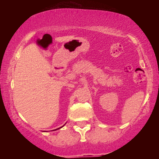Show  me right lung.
Segmentation results:
<instances>
[{
  "mask_svg": "<svg viewBox=\"0 0 159 159\" xmlns=\"http://www.w3.org/2000/svg\"><path fill=\"white\" fill-rule=\"evenodd\" d=\"M63 126H62V127H63ZM62 127H61V128H62ZM61 128H58V129H61ZM57 129H54V130H57Z\"/></svg>",
  "mask_w": 159,
  "mask_h": 159,
  "instance_id": "right-lung-1",
  "label": "right lung"
}]
</instances>
